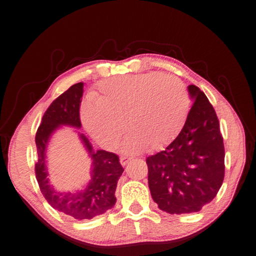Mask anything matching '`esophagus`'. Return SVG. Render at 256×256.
Here are the masks:
<instances>
[{"label": "esophagus", "instance_id": "esophagus-1", "mask_svg": "<svg viewBox=\"0 0 256 256\" xmlns=\"http://www.w3.org/2000/svg\"><path fill=\"white\" fill-rule=\"evenodd\" d=\"M130 160H132V158L128 157V156H122V157H120V164H122V166H126Z\"/></svg>", "mask_w": 256, "mask_h": 256}]
</instances>
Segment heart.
<instances>
[{
  "instance_id": "1",
  "label": "heart",
  "mask_w": 256,
  "mask_h": 256,
  "mask_svg": "<svg viewBox=\"0 0 256 256\" xmlns=\"http://www.w3.org/2000/svg\"><path fill=\"white\" fill-rule=\"evenodd\" d=\"M190 110V94L184 82L159 72L104 80L94 101L82 108L86 129L104 147L112 148L126 132V152L144 147L157 149L176 136Z\"/></svg>"
}]
</instances>
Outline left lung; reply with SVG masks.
Masks as SVG:
<instances>
[{"instance_id": "left-lung-1", "label": "left lung", "mask_w": 256, "mask_h": 256, "mask_svg": "<svg viewBox=\"0 0 256 256\" xmlns=\"http://www.w3.org/2000/svg\"><path fill=\"white\" fill-rule=\"evenodd\" d=\"M194 100L184 127L164 150L147 157L148 186L170 214L200 212L223 184L225 149L220 122L203 91L188 86Z\"/></svg>"}]
</instances>
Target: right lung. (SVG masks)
Segmentation results:
<instances>
[{"mask_svg": "<svg viewBox=\"0 0 256 256\" xmlns=\"http://www.w3.org/2000/svg\"><path fill=\"white\" fill-rule=\"evenodd\" d=\"M84 82L76 84L52 101L42 117L41 124L36 134V177L42 195L53 208L62 212L78 220H91L109 210L116 204V187L124 168L118 155L106 150H92V146L84 134L81 140L92 158L91 182L84 190L58 192L49 184L46 167V148L52 132L61 124L81 127L80 104L82 101Z\"/></svg>", "mask_w": 256, "mask_h": 256, "instance_id": "right-lung-1", "label": "right lung"}]
</instances>
